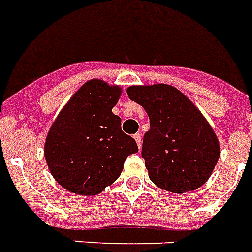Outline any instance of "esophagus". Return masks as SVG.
Returning a JSON list of instances; mask_svg holds the SVG:
<instances>
[{
  "mask_svg": "<svg viewBox=\"0 0 252 252\" xmlns=\"http://www.w3.org/2000/svg\"><path fill=\"white\" fill-rule=\"evenodd\" d=\"M133 137H134L137 145H138V147L141 149V146H142V138H141V134H139V133H136Z\"/></svg>",
  "mask_w": 252,
  "mask_h": 252,
  "instance_id": "34e87169",
  "label": "esophagus"
}]
</instances>
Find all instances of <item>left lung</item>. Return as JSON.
I'll return each mask as SVG.
<instances>
[{
	"label": "left lung",
	"instance_id": "1",
	"mask_svg": "<svg viewBox=\"0 0 252 252\" xmlns=\"http://www.w3.org/2000/svg\"><path fill=\"white\" fill-rule=\"evenodd\" d=\"M126 94L149 115L142 158L150 179L174 193L201 187L217 165L220 147L200 110L168 84L132 86Z\"/></svg>",
	"mask_w": 252,
	"mask_h": 252
}]
</instances>
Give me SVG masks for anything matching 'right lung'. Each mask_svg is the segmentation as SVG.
I'll use <instances>...</instances> for the list:
<instances>
[{
	"mask_svg": "<svg viewBox=\"0 0 252 252\" xmlns=\"http://www.w3.org/2000/svg\"><path fill=\"white\" fill-rule=\"evenodd\" d=\"M119 86L91 79L63 107L44 143L48 169L60 186L83 196L98 194L119 178L124 161L138 152L113 114Z\"/></svg>",
	"mask_w": 252,
	"mask_h": 252,
	"instance_id": "obj_1",
	"label": "right lung"
}]
</instances>
